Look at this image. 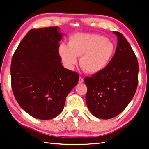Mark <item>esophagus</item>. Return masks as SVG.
<instances>
[{
	"label": "esophagus",
	"mask_w": 149,
	"mask_h": 149,
	"mask_svg": "<svg viewBox=\"0 0 149 149\" xmlns=\"http://www.w3.org/2000/svg\"><path fill=\"white\" fill-rule=\"evenodd\" d=\"M83 79L82 78V77H80V78H79V83H82L83 82Z\"/></svg>",
	"instance_id": "esophagus-1"
}]
</instances>
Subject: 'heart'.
Returning <instances> with one entry per match:
<instances>
[{
    "mask_svg": "<svg viewBox=\"0 0 149 149\" xmlns=\"http://www.w3.org/2000/svg\"><path fill=\"white\" fill-rule=\"evenodd\" d=\"M115 46L105 36L97 34L77 33L69 38L68 45H61L59 52L64 64L72 68L81 57L80 65L85 72L95 74L100 72L111 62Z\"/></svg>",
    "mask_w": 149,
    "mask_h": 149,
    "instance_id": "heart-1",
    "label": "heart"
}]
</instances>
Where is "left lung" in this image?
<instances>
[{
    "mask_svg": "<svg viewBox=\"0 0 149 149\" xmlns=\"http://www.w3.org/2000/svg\"><path fill=\"white\" fill-rule=\"evenodd\" d=\"M115 54L100 72L85 78V100L95 117L109 119L119 115L135 94L138 83V62L126 38L119 32Z\"/></svg>",
    "mask_w": 149,
    "mask_h": 149,
    "instance_id": "left-lung-1",
    "label": "left lung"
}]
</instances>
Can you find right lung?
<instances>
[{
	"instance_id": "obj_1",
	"label": "right lung",
	"mask_w": 149,
	"mask_h": 149,
	"mask_svg": "<svg viewBox=\"0 0 149 149\" xmlns=\"http://www.w3.org/2000/svg\"><path fill=\"white\" fill-rule=\"evenodd\" d=\"M62 34L57 26L33 28L16 49L11 64V87L19 105L32 117L60 115L79 75L64 68L59 54Z\"/></svg>"
}]
</instances>
